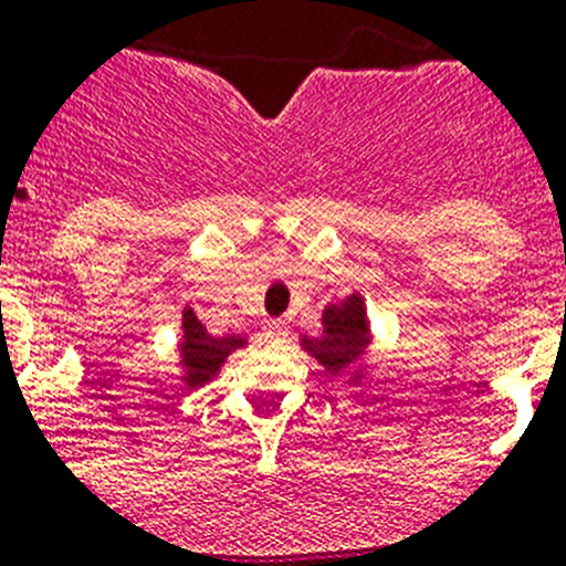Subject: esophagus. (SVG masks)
<instances>
[{
  "label": "esophagus",
  "mask_w": 566,
  "mask_h": 566,
  "mask_svg": "<svg viewBox=\"0 0 566 566\" xmlns=\"http://www.w3.org/2000/svg\"><path fill=\"white\" fill-rule=\"evenodd\" d=\"M263 337L269 339V343H283V339L289 337V326L283 323V319H269L266 326H263Z\"/></svg>",
  "instance_id": "esophagus-1"
}]
</instances>
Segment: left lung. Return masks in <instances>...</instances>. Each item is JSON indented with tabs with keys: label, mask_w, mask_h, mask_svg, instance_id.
Segmentation results:
<instances>
[{
	"label": "left lung",
	"mask_w": 566,
	"mask_h": 566,
	"mask_svg": "<svg viewBox=\"0 0 566 566\" xmlns=\"http://www.w3.org/2000/svg\"><path fill=\"white\" fill-rule=\"evenodd\" d=\"M368 343H371V326L365 317V300L357 292L323 308V334L319 337H306V334L300 337V345L332 377L357 365ZM354 382H357V377H354Z\"/></svg>",
	"instance_id": "obj_1"
}]
</instances>
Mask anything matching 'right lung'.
Listing matches in <instances>:
<instances>
[{
	"label": "right lung",
	"instance_id": "1",
	"mask_svg": "<svg viewBox=\"0 0 566 566\" xmlns=\"http://www.w3.org/2000/svg\"><path fill=\"white\" fill-rule=\"evenodd\" d=\"M181 332L184 382H187L189 388H201V385L212 382L214 374L221 371V365L227 363L229 354H232L234 348H243V345H247V337H240V334L212 337L192 308H184Z\"/></svg>",
	"mask_w": 566,
	"mask_h": 566
}]
</instances>
